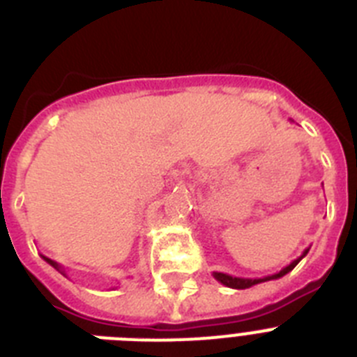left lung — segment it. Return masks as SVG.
<instances>
[{"instance_id":"left-lung-1","label":"left lung","mask_w":357,"mask_h":357,"mask_svg":"<svg viewBox=\"0 0 357 357\" xmlns=\"http://www.w3.org/2000/svg\"><path fill=\"white\" fill-rule=\"evenodd\" d=\"M307 252H309V248H305V250L302 252L301 257H296L295 261H291V263H289L288 266L282 268L280 272L273 273V275L261 277V279H248V277H234V275H229V273H223V272H213V277L218 280V282H222L223 286H227V288L247 289V288H252V286H255V284H261V282H266V280H275V279H280V277H284L286 273L291 272L293 268H295L296 264H298L302 259H304L305 255H307Z\"/></svg>"}]
</instances>
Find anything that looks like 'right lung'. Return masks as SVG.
<instances>
[{
    "instance_id": "right-lung-1",
    "label": "right lung",
    "mask_w": 357,
    "mask_h": 357,
    "mask_svg": "<svg viewBox=\"0 0 357 357\" xmlns=\"http://www.w3.org/2000/svg\"><path fill=\"white\" fill-rule=\"evenodd\" d=\"M43 259H44V261H46V263H48V264H52V266H53V268H55V270H59V272H61V273H62V275H64V277H68V273H66L64 266H61V264L56 263V261L50 259V257H46V255H43Z\"/></svg>"
}]
</instances>
